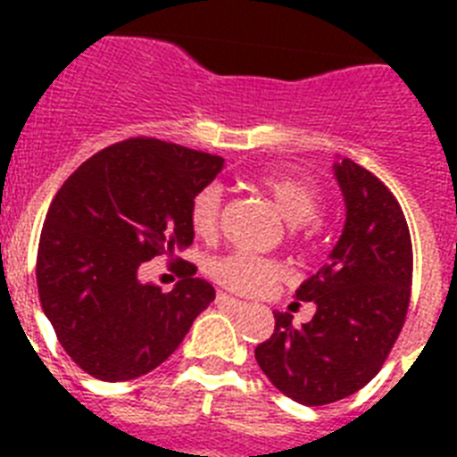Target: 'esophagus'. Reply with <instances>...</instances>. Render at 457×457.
<instances>
[{"label":"esophagus","mask_w":457,"mask_h":457,"mask_svg":"<svg viewBox=\"0 0 457 457\" xmlns=\"http://www.w3.org/2000/svg\"><path fill=\"white\" fill-rule=\"evenodd\" d=\"M217 304L224 306V309H228V311H242L245 306H247L242 300L231 297V295H226V293H217Z\"/></svg>","instance_id":"1"}]
</instances>
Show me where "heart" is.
<instances>
[{
  "label": "heart",
  "instance_id": "b5f03b06",
  "mask_svg": "<svg viewBox=\"0 0 457 457\" xmlns=\"http://www.w3.org/2000/svg\"><path fill=\"white\" fill-rule=\"evenodd\" d=\"M256 185L270 194V199L284 212L286 220L293 221L295 236L311 237L316 236L320 220L322 196L316 183H311L306 176L286 171L258 173ZM221 215V189L217 185H205L192 196L189 204V224L199 237H212L220 228ZM208 274L224 288L236 290L242 295H256L268 290L277 281L286 277V268L277 258L261 256L247 249H233L221 256L210 258Z\"/></svg>",
  "mask_w": 457,
  "mask_h": 457
}]
</instances>
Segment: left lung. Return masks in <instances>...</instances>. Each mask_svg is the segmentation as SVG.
Listing matches in <instances>:
<instances>
[{
    "instance_id": "left-lung-1",
    "label": "left lung",
    "mask_w": 457,
    "mask_h": 457,
    "mask_svg": "<svg viewBox=\"0 0 457 457\" xmlns=\"http://www.w3.org/2000/svg\"><path fill=\"white\" fill-rule=\"evenodd\" d=\"M345 226L329 263L300 286L316 316L302 327L274 313L256 361L278 391L318 407L348 398L385 366L405 325L411 295V237L401 204L353 160L337 164Z\"/></svg>"
}]
</instances>
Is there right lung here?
<instances>
[{"label": "right lung", "mask_w": 457, "mask_h": 457, "mask_svg": "<svg viewBox=\"0 0 457 457\" xmlns=\"http://www.w3.org/2000/svg\"><path fill=\"white\" fill-rule=\"evenodd\" d=\"M220 155L130 137L79 164L47 210L36 256L40 306L68 357L104 382L146 375L180 345L215 288L176 256L192 245L189 204L221 171ZM155 255L173 291L141 285Z\"/></svg>", "instance_id": "1"}]
</instances>
